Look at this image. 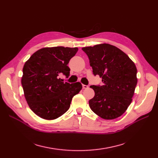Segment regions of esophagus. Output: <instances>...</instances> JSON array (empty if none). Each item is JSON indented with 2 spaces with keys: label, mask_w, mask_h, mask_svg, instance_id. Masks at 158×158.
Wrapping results in <instances>:
<instances>
[{
  "label": "esophagus",
  "mask_w": 158,
  "mask_h": 158,
  "mask_svg": "<svg viewBox=\"0 0 158 158\" xmlns=\"http://www.w3.org/2000/svg\"><path fill=\"white\" fill-rule=\"evenodd\" d=\"M88 85H84V84H82V88H83V89H87V88H88Z\"/></svg>",
  "instance_id": "1"
}]
</instances>
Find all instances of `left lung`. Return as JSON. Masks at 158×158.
<instances>
[{"instance_id":"1","label":"left lung","mask_w":158,"mask_h":158,"mask_svg":"<svg viewBox=\"0 0 158 158\" xmlns=\"http://www.w3.org/2000/svg\"><path fill=\"white\" fill-rule=\"evenodd\" d=\"M94 76L102 78L103 85H92L94 97L91 109L104 119H114L126 111L132 102L137 84L135 63L125 52L109 44L83 47Z\"/></svg>"}]
</instances>
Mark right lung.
Wrapping results in <instances>:
<instances>
[{"label": "right lung", "instance_id": "right-lung-1", "mask_svg": "<svg viewBox=\"0 0 158 158\" xmlns=\"http://www.w3.org/2000/svg\"><path fill=\"white\" fill-rule=\"evenodd\" d=\"M77 47H45L34 52L23 66L22 85L31 111L40 117L52 120L68 111L72 99L82 89L80 82H63L70 76L67 64Z\"/></svg>", "mask_w": 158, "mask_h": 158}]
</instances>
